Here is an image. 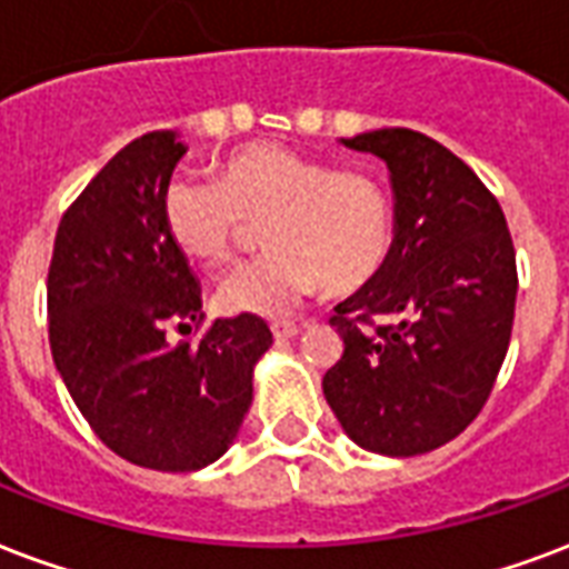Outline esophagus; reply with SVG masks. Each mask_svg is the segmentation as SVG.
I'll return each mask as SVG.
<instances>
[{"label": "esophagus", "mask_w": 569, "mask_h": 569, "mask_svg": "<svg viewBox=\"0 0 569 569\" xmlns=\"http://www.w3.org/2000/svg\"><path fill=\"white\" fill-rule=\"evenodd\" d=\"M271 333H274L277 340H292L295 333H298V325H295V322H274V325H271Z\"/></svg>", "instance_id": "34e87169"}]
</instances>
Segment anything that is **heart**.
I'll list each match as a JSON object with an SVG mask.
<instances>
[{"instance_id":"1","label":"heart","mask_w":569,"mask_h":569,"mask_svg":"<svg viewBox=\"0 0 569 569\" xmlns=\"http://www.w3.org/2000/svg\"><path fill=\"white\" fill-rule=\"evenodd\" d=\"M163 227L193 262H232L262 223L271 250L217 289L223 313L280 316L325 283L355 292L393 250L397 208L388 184L363 167H337L289 146L253 142L220 160L214 179L167 181Z\"/></svg>"}]
</instances>
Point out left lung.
Segmentation results:
<instances>
[{"instance_id":"8db88e82","label":"left lung","mask_w":569,"mask_h":569,"mask_svg":"<svg viewBox=\"0 0 569 569\" xmlns=\"http://www.w3.org/2000/svg\"><path fill=\"white\" fill-rule=\"evenodd\" d=\"M342 142L388 163L397 238L328 319L342 355L325 400L363 450L418 457L457 439L492 393L513 331V238L492 190L427 133L381 128Z\"/></svg>"}]
</instances>
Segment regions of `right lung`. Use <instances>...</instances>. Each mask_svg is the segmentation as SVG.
<instances>
[{
  "label": "right lung",
  "mask_w": 569,
  "mask_h": 569,
  "mask_svg": "<svg viewBox=\"0 0 569 569\" xmlns=\"http://www.w3.org/2000/svg\"><path fill=\"white\" fill-rule=\"evenodd\" d=\"M184 146L172 130L128 142L59 220L47 271L50 349L94 436L154 471H197L223 457L253 400L266 319L206 322L188 259L160 199Z\"/></svg>",
  "instance_id": "1"
}]
</instances>
